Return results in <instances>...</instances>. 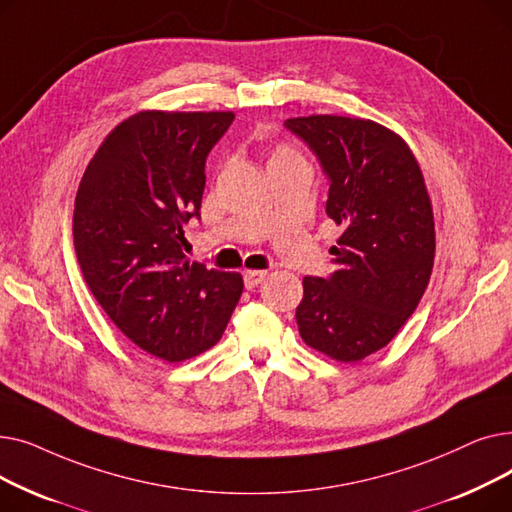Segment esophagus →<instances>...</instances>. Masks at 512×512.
Listing matches in <instances>:
<instances>
[{
	"instance_id": "obj_1",
	"label": "esophagus",
	"mask_w": 512,
	"mask_h": 512,
	"mask_svg": "<svg viewBox=\"0 0 512 512\" xmlns=\"http://www.w3.org/2000/svg\"><path fill=\"white\" fill-rule=\"evenodd\" d=\"M242 276H245V286H247L249 290H253L257 284L263 282V278L267 276V272H263V270H247Z\"/></svg>"
}]
</instances>
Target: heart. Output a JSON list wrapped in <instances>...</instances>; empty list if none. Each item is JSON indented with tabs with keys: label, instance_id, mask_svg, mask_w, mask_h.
<instances>
[{
	"label": "heart",
	"instance_id": "heart-1",
	"mask_svg": "<svg viewBox=\"0 0 512 512\" xmlns=\"http://www.w3.org/2000/svg\"><path fill=\"white\" fill-rule=\"evenodd\" d=\"M288 155H294V149H290V147H286V145H278V147L272 151V159H270V164H272V161L284 159V157H288Z\"/></svg>",
	"mask_w": 512,
	"mask_h": 512
}]
</instances>
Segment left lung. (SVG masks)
Listing matches in <instances>:
<instances>
[{
  "mask_svg": "<svg viewBox=\"0 0 512 512\" xmlns=\"http://www.w3.org/2000/svg\"><path fill=\"white\" fill-rule=\"evenodd\" d=\"M330 178L326 213L342 230L336 272L303 278L297 324L340 363L380 351L417 309L436 257L434 209L417 159L394 130L365 118H288Z\"/></svg>",
  "mask_w": 512,
  "mask_h": 512,
  "instance_id": "8db88e82",
  "label": "left lung"
}]
</instances>
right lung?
Masks as SVG:
<instances>
[{"label": "right lung", "instance_id": "right-lung-1", "mask_svg": "<svg viewBox=\"0 0 512 512\" xmlns=\"http://www.w3.org/2000/svg\"><path fill=\"white\" fill-rule=\"evenodd\" d=\"M234 112L143 110L99 145L74 201V249L116 328L178 363L218 342L242 276L186 257L184 224L201 209L205 159Z\"/></svg>", "mask_w": 512, "mask_h": 512}]
</instances>
